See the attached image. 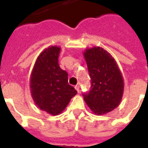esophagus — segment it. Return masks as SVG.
Instances as JSON below:
<instances>
[{"instance_id":"34e87169","label":"esophagus","mask_w":148,"mask_h":148,"mask_svg":"<svg viewBox=\"0 0 148 148\" xmlns=\"http://www.w3.org/2000/svg\"><path fill=\"white\" fill-rule=\"evenodd\" d=\"M75 90H77V92H79V91H80V86H79V85L75 86Z\"/></svg>"}]
</instances>
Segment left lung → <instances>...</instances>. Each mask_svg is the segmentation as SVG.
Masks as SVG:
<instances>
[{
	"label": "left lung",
	"mask_w": 148,
	"mask_h": 148,
	"mask_svg": "<svg viewBox=\"0 0 148 148\" xmlns=\"http://www.w3.org/2000/svg\"><path fill=\"white\" fill-rule=\"evenodd\" d=\"M89 71L91 87L84 100L94 114L104 115L117 107L124 93V78L116 62L100 47L83 52Z\"/></svg>",
	"instance_id": "left-lung-1"
}]
</instances>
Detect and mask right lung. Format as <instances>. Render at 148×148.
Listing matches in <instances>:
<instances>
[{"label": "right lung", "mask_w": 148, "mask_h": 148, "mask_svg": "<svg viewBox=\"0 0 148 148\" xmlns=\"http://www.w3.org/2000/svg\"><path fill=\"white\" fill-rule=\"evenodd\" d=\"M61 48L50 46L38 56L31 74L30 90L38 108L52 116L61 113L77 94L68 83V74L58 64Z\"/></svg>", "instance_id": "right-lung-1"}]
</instances>
